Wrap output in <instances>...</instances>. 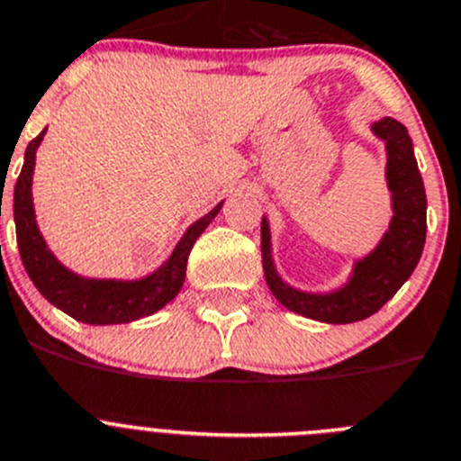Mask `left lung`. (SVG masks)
Here are the masks:
<instances>
[{
	"mask_svg": "<svg viewBox=\"0 0 461 461\" xmlns=\"http://www.w3.org/2000/svg\"><path fill=\"white\" fill-rule=\"evenodd\" d=\"M371 131L384 140L386 186L391 191L393 218L375 250L355 261L350 277L343 286L330 294H309L284 282L275 270L270 225L266 218H261V259L266 284L284 307L312 321L346 325L373 316L410 279L423 255L428 200L410 133L405 124L393 118L377 120Z\"/></svg>",
	"mask_w": 461,
	"mask_h": 461,
	"instance_id": "1",
	"label": "left lung"
}]
</instances>
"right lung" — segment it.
<instances>
[{"instance_id": "obj_1", "label": "right lung", "mask_w": 461, "mask_h": 461, "mask_svg": "<svg viewBox=\"0 0 461 461\" xmlns=\"http://www.w3.org/2000/svg\"><path fill=\"white\" fill-rule=\"evenodd\" d=\"M47 127L29 143L24 152V166L15 182L13 193V218H15L17 248L27 275L32 277L33 286L50 300L54 307L66 312L75 321L88 322V325H118V322H131L139 318L152 316L161 307H166L175 295L182 291L184 277H186V261L193 245L200 239L202 231L209 222L218 216L221 204L193 222L172 250V255L154 270L152 275L140 279H93L81 277L61 264L51 255L42 239L33 211L32 182L33 167H36V152L45 136Z\"/></svg>"}]
</instances>
